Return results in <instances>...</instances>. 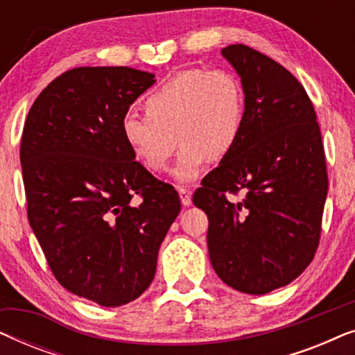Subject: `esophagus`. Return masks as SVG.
Returning <instances> with one entry per match:
<instances>
[{"label":"esophagus","instance_id":"1","mask_svg":"<svg viewBox=\"0 0 355 355\" xmlns=\"http://www.w3.org/2000/svg\"><path fill=\"white\" fill-rule=\"evenodd\" d=\"M178 192H179V198H181V203L184 207H189L192 203V197H191V192L187 191V189H184V187H179L178 189Z\"/></svg>","mask_w":355,"mask_h":355}]
</instances>
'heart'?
<instances>
[{"instance_id": "heart-1", "label": "heart", "mask_w": 355, "mask_h": 355, "mask_svg": "<svg viewBox=\"0 0 355 355\" xmlns=\"http://www.w3.org/2000/svg\"><path fill=\"white\" fill-rule=\"evenodd\" d=\"M245 92L225 69H191L174 76L144 100L145 116L125 114L121 135L135 159L152 173L168 168L182 145L174 178L192 182L203 166L239 145L245 124Z\"/></svg>"}]
</instances>
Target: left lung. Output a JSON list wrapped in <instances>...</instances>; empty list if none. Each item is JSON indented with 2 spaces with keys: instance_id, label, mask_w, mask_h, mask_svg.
Returning <instances> with one entry per match:
<instances>
[{
  "instance_id": "8db88e82",
  "label": "left lung",
  "mask_w": 355,
  "mask_h": 355,
  "mask_svg": "<svg viewBox=\"0 0 355 355\" xmlns=\"http://www.w3.org/2000/svg\"><path fill=\"white\" fill-rule=\"evenodd\" d=\"M221 55L241 77L245 124L234 152L203 178L193 203L208 216L207 244L223 283L266 294L313 260L328 174L322 132L307 92L291 72L247 45ZM232 201L230 195H239Z\"/></svg>"
}]
</instances>
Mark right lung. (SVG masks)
<instances>
[{
    "label": "right lung",
    "instance_id": "1",
    "mask_svg": "<svg viewBox=\"0 0 355 355\" xmlns=\"http://www.w3.org/2000/svg\"><path fill=\"white\" fill-rule=\"evenodd\" d=\"M153 84L132 67H76L43 89L24 124L33 234L62 288L103 307L148 288L181 211L174 187L135 162L121 135L129 106Z\"/></svg>",
    "mask_w": 355,
    "mask_h": 355
}]
</instances>
